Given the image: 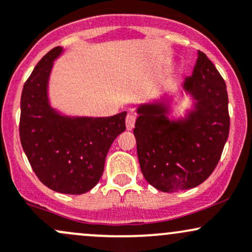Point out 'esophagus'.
I'll return each mask as SVG.
<instances>
[{"label": "esophagus", "mask_w": 252, "mask_h": 252, "mask_svg": "<svg viewBox=\"0 0 252 252\" xmlns=\"http://www.w3.org/2000/svg\"><path fill=\"white\" fill-rule=\"evenodd\" d=\"M134 123H136V116H134L133 114H128L126 116V127H127V129L133 128Z\"/></svg>", "instance_id": "obj_1"}]
</instances>
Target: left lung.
I'll return each instance as SVG.
<instances>
[{"mask_svg":"<svg viewBox=\"0 0 252 252\" xmlns=\"http://www.w3.org/2000/svg\"><path fill=\"white\" fill-rule=\"evenodd\" d=\"M184 90L196 101L183 120H169L168 105H139L133 133L145 180L163 192L198 186L220 161L229 133L226 83L204 53L185 78Z\"/></svg>","mask_w":252,"mask_h":252,"instance_id":"left-lung-1","label":"left lung"}]
</instances>
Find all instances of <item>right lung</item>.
Segmentation results:
<instances>
[{
  "label": "right lung",
  "instance_id": "add662e5",
  "mask_svg": "<svg viewBox=\"0 0 252 252\" xmlns=\"http://www.w3.org/2000/svg\"><path fill=\"white\" fill-rule=\"evenodd\" d=\"M62 53L45 54L24 84L20 101V142L38 179L53 191L82 194L103 174L115 138L126 129V112L109 118H71L50 107L48 82Z\"/></svg>",
  "mask_w": 252,
  "mask_h": 252
}]
</instances>
